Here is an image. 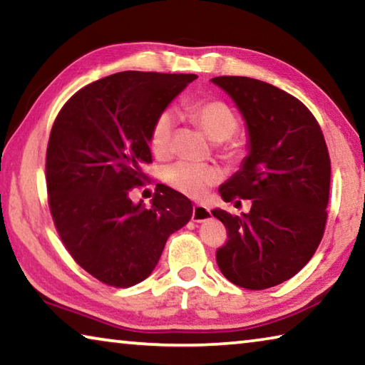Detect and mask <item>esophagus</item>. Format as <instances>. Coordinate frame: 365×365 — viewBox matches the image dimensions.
Listing matches in <instances>:
<instances>
[{
    "mask_svg": "<svg viewBox=\"0 0 365 365\" xmlns=\"http://www.w3.org/2000/svg\"><path fill=\"white\" fill-rule=\"evenodd\" d=\"M211 217V211L206 206L196 205L193 206V214H191V220L193 222H205Z\"/></svg>",
    "mask_w": 365,
    "mask_h": 365,
    "instance_id": "1",
    "label": "esophagus"
}]
</instances>
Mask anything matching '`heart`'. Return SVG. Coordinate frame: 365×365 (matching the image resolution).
Wrapping results in <instances>:
<instances>
[{"label": "heart", "instance_id": "heart-1", "mask_svg": "<svg viewBox=\"0 0 365 365\" xmlns=\"http://www.w3.org/2000/svg\"><path fill=\"white\" fill-rule=\"evenodd\" d=\"M187 114L206 133L207 138L212 141H224L220 145V154L227 160L237 163L243 156V146L238 141L228 140L238 130V119L225 103L219 100L191 103L187 106ZM174 132V115L169 110H163L156 115L150 132V145L156 156L168 158L172 153ZM164 178L169 187L178 193L190 197H201L209 188L219 183L222 174L215 165L211 164H193L180 160L165 169Z\"/></svg>", "mask_w": 365, "mask_h": 365}]
</instances>
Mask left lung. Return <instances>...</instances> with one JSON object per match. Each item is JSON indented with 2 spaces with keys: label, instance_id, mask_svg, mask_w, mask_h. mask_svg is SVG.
<instances>
[{
  "label": "left lung",
  "instance_id": "8db88e82",
  "mask_svg": "<svg viewBox=\"0 0 365 365\" xmlns=\"http://www.w3.org/2000/svg\"><path fill=\"white\" fill-rule=\"evenodd\" d=\"M242 113L248 156L222 183V200H251V211L214 209L228 240L217 250L227 280L248 289L280 285L304 267L324 237L330 156L316 117L277 86L250 77H214Z\"/></svg>",
  "mask_w": 365,
  "mask_h": 365
}]
</instances>
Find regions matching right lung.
<instances>
[{"label": "right lung", "instance_id": "1", "mask_svg": "<svg viewBox=\"0 0 365 365\" xmlns=\"http://www.w3.org/2000/svg\"><path fill=\"white\" fill-rule=\"evenodd\" d=\"M195 73L127 71L78 90L53 123L46 150L49 211L66 250L103 283L128 288L156 267L165 242L188 224L193 206L165 185L151 207L130 191L151 163L156 115Z\"/></svg>", "mask_w": 365, "mask_h": 365}]
</instances>
